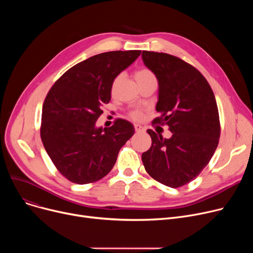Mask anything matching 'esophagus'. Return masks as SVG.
Wrapping results in <instances>:
<instances>
[{"mask_svg":"<svg viewBox=\"0 0 253 253\" xmlns=\"http://www.w3.org/2000/svg\"><path fill=\"white\" fill-rule=\"evenodd\" d=\"M134 129H135L136 132H143L144 131V128L141 125H138V124L134 125Z\"/></svg>","mask_w":253,"mask_h":253,"instance_id":"1","label":"esophagus"}]
</instances>
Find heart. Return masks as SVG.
I'll return each instance as SVG.
<instances>
[{
    "instance_id": "obj_1",
    "label": "heart",
    "mask_w": 253,
    "mask_h": 253,
    "mask_svg": "<svg viewBox=\"0 0 253 253\" xmlns=\"http://www.w3.org/2000/svg\"><path fill=\"white\" fill-rule=\"evenodd\" d=\"M120 77L121 76H117L114 80L113 82V87H115V85L118 83V81L120 80ZM134 77H135V80L137 81V83H140L142 81H144V80H148V79H153L155 78L154 74L149 70V69H140V70H137L134 74ZM142 112L140 110H133L131 111L129 113V116L130 118H132L133 120H136V121H138V120H140L142 118Z\"/></svg>"
}]
</instances>
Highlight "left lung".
<instances>
[{"mask_svg": "<svg viewBox=\"0 0 253 253\" xmlns=\"http://www.w3.org/2000/svg\"><path fill=\"white\" fill-rule=\"evenodd\" d=\"M142 60L157 77L161 114L154 123L167 125L170 138L147 130L152 147L141 156L143 166L157 181L179 188L195 179L213 156L220 136L218 109L207 80L182 59L142 51Z\"/></svg>", "mask_w": 253, "mask_h": 253, "instance_id": "1", "label": "left lung"}]
</instances>
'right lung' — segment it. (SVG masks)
<instances>
[{
  "label": "right lung",
  "instance_id": "add662e5",
  "mask_svg": "<svg viewBox=\"0 0 253 253\" xmlns=\"http://www.w3.org/2000/svg\"><path fill=\"white\" fill-rule=\"evenodd\" d=\"M140 53H100L74 65L49 90L40 133L53 164L70 181L86 184L104 177L120 149L134 134L133 125L123 119L109 128H97L95 123L111 100L115 78Z\"/></svg>",
  "mask_w": 253,
  "mask_h": 253
}]
</instances>
